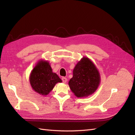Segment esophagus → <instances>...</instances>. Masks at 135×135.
<instances>
[{
	"instance_id": "esophagus-1",
	"label": "esophagus",
	"mask_w": 135,
	"mask_h": 135,
	"mask_svg": "<svg viewBox=\"0 0 135 135\" xmlns=\"http://www.w3.org/2000/svg\"><path fill=\"white\" fill-rule=\"evenodd\" d=\"M61 79H62V81L64 82V83H65L66 82H67V78H65V77H62Z\"/></svg>"
}]
</instances>
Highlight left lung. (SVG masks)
<instances>
[{"mask_svg": "<svg viewBox=\"0 0 135 135\" xmlns=\"http://www.w3.org/2000/svg\"><path fill=\"white\" fill-rule=\"evenodd\" d=\"M100 75L93 63L87 57L78 62L68 84L78 97H86L94 93L100 84Z\"/></svg>", "mask_w": 135, "mask_h": 135, "instance_id": "8db88e82", "label": "left lung"}]
</instances>
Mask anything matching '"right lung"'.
<instances>
[{"mask_svg": "<svg viewBox=\"0 0 135 135\" xmlns=\"http://www.w3.org/2000/svg\"><path fill=\"white\" fill-rule=\"evenodd\" d=\"M30 81L33 89L42 95H47L57 83L62 82L59 76L52 72L47 61L37 64L31 74Z\"/></svg>", "mask_w": 135, "mask_h": 135, "instance_id": "obj_1", "label": "right lung"}]
</instances>
